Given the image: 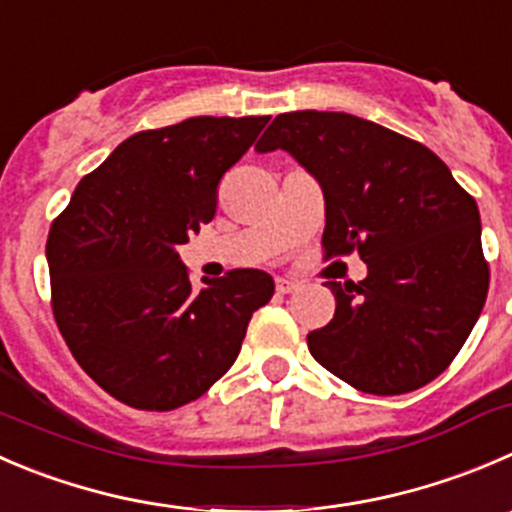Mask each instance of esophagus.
<instances>
[{"mask_svg":"<svg viewBox=\"0 0 512 512\" xmlns=\"http://www.w3.org/2000/svg\"><path fill=\"white\" fill-rule=\"evenodd\" d=\"M300 290V282L297 280H290V277H277V292H282V295H290V292Z\"/></svg>","mask_w":512,"mask_h":512,"instance_id":"34e87169","label":"esophagus"}]
</instances>
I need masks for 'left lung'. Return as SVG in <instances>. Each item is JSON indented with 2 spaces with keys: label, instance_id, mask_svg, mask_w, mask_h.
<instances>
[{
  "label": "left lung",
  "instance_id": "obj_1",
  "mask_svg": "<svg viewBox=\"0 0 512 512\" xmlns=\"http://www.w3.org/2000/svg\"><path fill=\"white\" fill-rule=\"evenodd\" d=\"M285 150L325 197V257L357 250L362 282H325L335 317L312 357L352 388L403 395L453 362L488 295L480 212L435 152L347 112H287L255 145Z\"/></svg>",
  "mask_w": 512,
  "mask_h": 512
}]
</instances>
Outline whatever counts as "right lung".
Segmentation results:
<instances>
[{
  "label": "right lung",
  "instance_id": "obj_1",
  "mask_svg": "<svg viewBox=\"0 0 512 512\" xmlns=\"http://www.w3.org/2000/svg\"><path fill=\"white\" fill-rule=\"evenodd\" d=\"M270 117H190L124 140L52 222V310L82 370L119 403L175 410L240 355L257 307L275 292L262 270L202 277L177 247L210 222L217 187Z\"/></svg>",
  "mask_w": 512,
  "mask_h": 512
}]
</instances>
